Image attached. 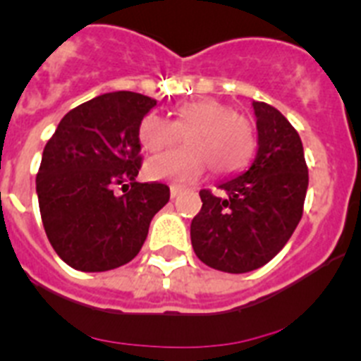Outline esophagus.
<instances>
[{"mask_svg": "<svg viewBox=\"0 0 361 361\" xmlns=\"http://www.w3.org/2000/svg\"><path fill=\"white\" fill-rule=\"evenodd\" d=\"M180 191H183V190H180L178 186H170V197H171V199L178 197V193H180Z\"/></svg>", "mask_w": 361, "mask_h": 361, "instance_id": "34e87169", "label": "esophagus"}]
</instances>
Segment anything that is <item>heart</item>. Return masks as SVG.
Returning a JSON list of instances; mask_svg holds the SVG:
<instances>
[{"mask_svg":"<svg viewBox=\"0 0 361 361\" xmlns=\"http://www.w3.org/2000/svg\"><path fill=\"white\" fill-rule=\"evenodd\" d=\"M175 121L149 111L139 124V141L148 152L175 145L184 133L183 148L146 162L153 180L190 184L209 164L213 173L228 175L245 164L253 152V130L242 116L215 99H195L177 104Z\"/></svg>","mask_w":361,"mask_h":361,"instance_id":"obj_1","label":"heart"}]
</instances>
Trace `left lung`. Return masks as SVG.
Listing matches in <instances>:
<instances>
[{
	"label": "left lung",
	"mask_w": 361,
	"mask_h": 361,
	"mask_svg": "<svg viewBox=\"0 0 361 361\" xmlns=\"http://www.w3.org/2000/svg\"><path fill=\"white\" fill-rule=\"evenodd\" d=\"M257 155L245 171L219 184L226 197L200 190L191 245L224 273L258 269L288 244L304 212L309 173L300 135L276 108L253 101Z\"/></svg>",
	"instance_id": "left-lung-1"
}]
</instances>
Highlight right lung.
Here are the masks:
<instances>
[{
	"instance_id": "obj_1",
	"label": "right lung",
	"mask_w": 361,
	"mask_h": 361,
	"mask_svg": "<svg viewBox=\"0 0 361 361\" xmlns=\"http://www.w3.org/2000/svg\"><path fill=\"white\" fill-rule=\"evenodd\" d=\"M155 104L135 92L97 95L70 110L44 146L36 177L41 220L73 269L99 273L128 264L170 200L166 184L135 180L139 124ZM117 185L123 196L113 193Z\"/></svg>"
}]
</instances>
